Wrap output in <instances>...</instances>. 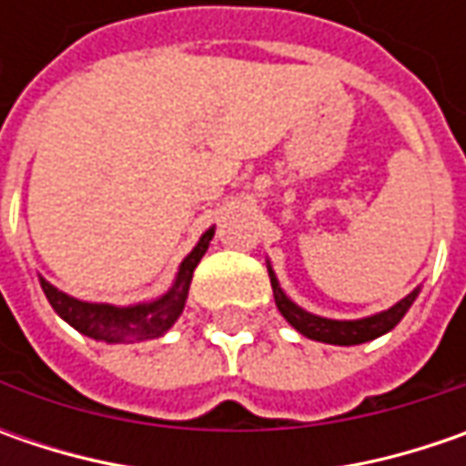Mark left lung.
I'll return each mask as SVG.
<instances>
[{
  "label": "left lung",
  "instance_id": "obj_1",
  "mask_svg": "<svg viewBox=\"0 0 466 466\" xmlns=\"http://www.w3.org/2000/svg\"><path fill=\"white\" fill-rule=\"evenodd\" d=\"M267 272H269V282H272V293H275L278 311L285 316V321L296 331H300L303 337H309V339L327 342V345H342V348L363 345V342H370V339L381 337L386 331H391L402 321L404 313L410 311V306L415 303V298L420 296V285H418L410 296L397 300L386 311L370 313V316H363V319H327V316H319V313L300 309L296 300L282 290V285H279V279L275 275L272 261L269 259H267Z\"/></svg>",
  "mask_w": 466,
  "mask_h": 466
}]
</instances>
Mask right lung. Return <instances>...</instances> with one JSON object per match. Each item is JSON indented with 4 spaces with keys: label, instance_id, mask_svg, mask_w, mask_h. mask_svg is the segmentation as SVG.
<instances>
[{
    "label": "right lung",
    "instance_id": "add662e5",
    "mask_svg": "<svg viewBox=\"0 0 466 466\" xmlns=\"http://www.w3.org/2000/svg\"><path fill=\"white\" fill-rule=\"evenodd\" d=\"M212 236H215V225L207 228L205 233L199 236L197 246L178 264V272H176L168 290L163 296L153 298V300H142V303H132V306L90 303V300H80V298L69 296L59 288H54L41 275H38V282L44 288L51 309L59 313L69 327H75L85 337L98 339V342H108V345L147 342V339L163 337L178 321V316L184 313L194 269H197V264L202 261L205 251L209 248Z\"/></svg>",
    "mask_w": 466,
    "mask_h": 466
}]
</instances>
